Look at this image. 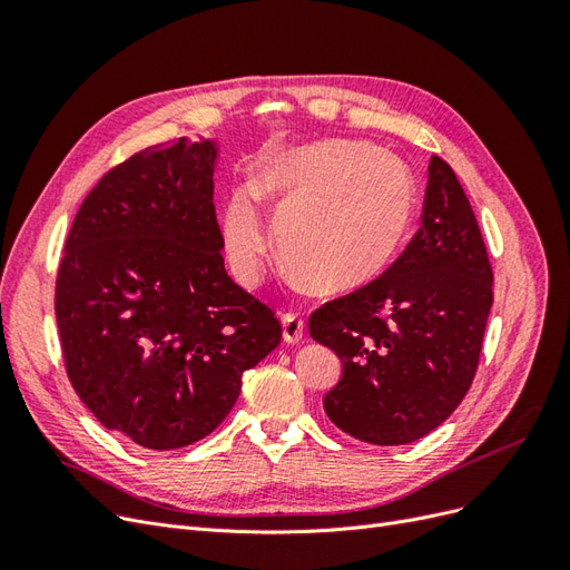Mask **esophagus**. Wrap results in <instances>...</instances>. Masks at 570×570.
I'll list each match as a JSON object with an SVG mask.
<instances>
[{
  "label": "esophagus",
  "instance_id": "1",
  "mask_svg": "<svg viewBox=\"0 0 570 570\" xmlns=\"http://www.w3.org/2000/svg\"><path fill=\"white\" fill-rule=\"evenodd\" d=\"M304 335V321L297 314H283V340L287 344L299 342Z\"/></svg>",
  "mask_w": 570,
  "mask_h": 570
}]
</instances>
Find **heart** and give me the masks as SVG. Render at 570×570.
Here are the masks:
<instances>
[{
	"label": "heart",
	"mask_w": 570,
	"mask_h": 570,
	"mask_svg": "<svg viewBox=\"0 0 570 570\" xmlns=\"http://www.w3.org/2000/svg\"><path fill=\"white\" fill-rule=\"evenodd\" d=\"M275 228L285 262L321 295H350L390 268L411 230L416 183L385 149L347 140L273 147L254 166L223 212V245L235 278L254 285Z\"/></svg>",
	"instance_id": "heart-1"
}]
</instances>
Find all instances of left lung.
<instances>
[{"label":"left lung","mask_w":570,"mask_h":570,"mask_svg":"<svg viewBox=\"0 0 570 570\" xmlns=\"http://www.w3.org/2000/svg\"><path fill=\"white\" fill-rule=\"evenodd\" d=\"M492 306V266L450 164L430 159L421 228L371 285L327 302L308 333L342 361L323 409L381 446L416 442L469 392Z\"/></svg>","instance_id":"obj_1"}]
</instances>
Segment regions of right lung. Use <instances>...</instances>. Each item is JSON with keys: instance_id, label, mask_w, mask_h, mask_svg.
Returning a JSON list of instances; mask_svg holds the SVG:
<instances>
[{"instance_id": "1", "label": "right lung", "mask_w": 570, "mask_h": 570, "mask_svg": "<svg viewBox=\"0 0 570 570\" xmlns=\"http://www.w3.org/2000/svg\"><path fill=\"white\" fill-rule=\"evenodd\" d=\"M216 140L149 147L85 197L57 275L66 373L95 419L145 450L220 425L243 373L281 344L233 283L214 209Z\"/></svg>"}]
</instances>
